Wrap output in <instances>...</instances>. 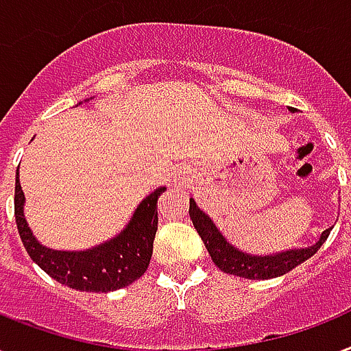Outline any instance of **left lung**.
<instances>
[{"mask_svg":"<svg viewBox=\"0 0 351 351\" xmlns=\"http://www.w3.org/2000/svg\"><path fill=\"white\" fill-rule=\"evenodd\" d=\"M189 214L197 234L201 236V240L205 243L206 251L213 258V262L223 273L249 280H269L289 273L291 269L313 256L315 252L320 249V245L328 240L330 230L333 229V227L326 229L313 245L295 247V249L273 252V254H251V252L241 251L232 243H229L213 219L195 205L194 197H190Z\"/></svg>","mask_w":351,"mask_h":351,"instance_id":"obj_1","label":"left lung"}]
</instances>
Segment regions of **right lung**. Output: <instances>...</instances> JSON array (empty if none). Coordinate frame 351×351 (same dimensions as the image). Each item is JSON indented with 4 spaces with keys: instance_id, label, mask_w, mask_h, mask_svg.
<instances>
[{
    "instance_id": "right-lung-1",
    "label": "right lung",
    "mask_w": 351,
    "mask_h": 351,
    "mask_svg": "<svg viewBox=\"0 0 351 351\" xmlns=\"http://www.w3.org/2000/svg\"><path fill=\"white\" fill-rule=\"evenodd\" d=\"M165 190L167 186H159L146 195L133 210L126 227L110 240L82 251H56L42 245L27 223L23 213L25 194L21 190L18 170L14 192L16 225L32 262H36L56 282L77 291H117L133 284L148 269L157 232V199Z\"/></svg>"
}]
</instances>
